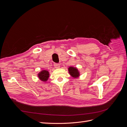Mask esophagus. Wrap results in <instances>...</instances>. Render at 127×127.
<instances>
[{
  "label": "esophagus",
  "mask_w": 127,
  "mask_h": 127,
  "mask_svg": "<svg viewBox=\"0 0 127 127\" xmlns=\"http://www.w3.org/2000/svg\"><path fill=\"white\" fill-rule=\"evenodd\" d=\"M54 66L56 68H58L60 67V64H57V63H55L54 64Z\"/></svg>",
  "instance_id": "obj_1"
}]
</instances>
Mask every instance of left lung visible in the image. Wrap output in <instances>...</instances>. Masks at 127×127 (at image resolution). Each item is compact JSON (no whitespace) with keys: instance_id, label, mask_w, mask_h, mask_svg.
<instances>
[{"instance_id":"8db88e82","label":"left lung","mask_w":127,"mask_h":127,"mask_svg":"<svg viewBox=\"0 0 127 127\" xmlns=\"http://www.w3.org/2000/svg\"><path fill=\"white\" fill-rule=\"evenodd\" d=\"M68 71L70 75L74 78H77L79 76V72L77 69L73 67H70L68 68Z\"/></svg>"}]
</instances>
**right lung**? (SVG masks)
<instances>
[{"label": "right lung", "mask_w": 127, "mask_h": 127, "mask_svg": "<svg viewBox=\"0 0 127 127\" xmlns=\"http://www.w3.org/2000/svg\"><path fill=\"white\" fill-rule=\"evenodd\" d=\"M38 77L42 81L46 82L49 77V72L47 70H42L38 74Z\"/></svg>", "instance_id": "1"}]
</instances>
